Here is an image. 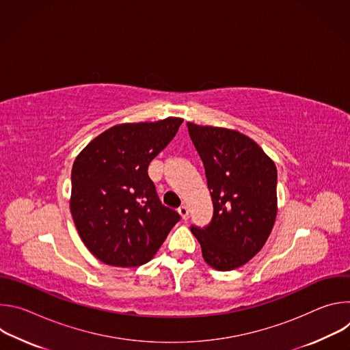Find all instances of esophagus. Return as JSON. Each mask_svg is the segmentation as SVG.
<instances>
[{
	"instance_id": "34e87169",
	"label": "esophagus",
	"mask_w": 350,
	"mask_h": 350,
	"mask_svg": "<svg viewBox=\"0 0 350 350\" xmlns=\"http://www.w3.org/2000/svg\"><path fill=\"white\" fill-rule=\"evenodd\" d=\"M178 213L181 215L183 220H188V217H189V212H188V208H187L185 205H181V206L178 208Z\"/></svg>"
}]
</instances>
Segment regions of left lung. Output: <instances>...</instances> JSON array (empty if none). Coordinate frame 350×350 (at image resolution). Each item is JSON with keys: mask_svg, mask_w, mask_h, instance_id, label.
Returning <instances> with one entry per match:
<instances>
[{"mask_svg": "<svg viewBox=\"0 0 350 350\" xmlns=\"http://www.w3.org/2000/svg\"><path fill=\"white\" fill-rule=\"evenodd\" d=\"M213 201L212 221L191 231L205 262L230 271L266 243L277 216V169L263 149L235 130L187 123Z\"/></svg>", "mask_w": 350, "mask_h": 350, "instance_id": "obj_1", "label": "left lung"}]
</instances>
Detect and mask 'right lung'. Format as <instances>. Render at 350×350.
I'll use <instances>...</instances> for the list:
<instances>
[{"instance_id":"right-lung-1","label":"right lung","mask_w":350,"mask_h":350,"mask_svg":"<svg viewBox=\"0 0 350 350\" xmlns=\"http://www.w3.org/2000/svg\"><path fill=\"white\" fill-rule=\"evenodd\" d=\"M183 119L118 124L95 137L72 167L70 212L88 251L116 267L151 260L180 215L162 205L148 176Z\"/></svg>"}]
</instances>
